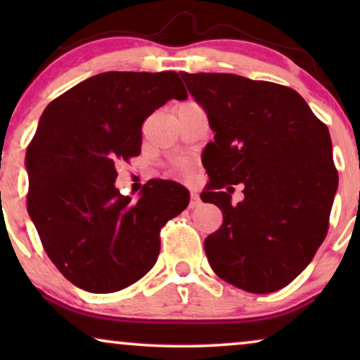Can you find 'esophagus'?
<instances>
[{
	"label": "esophagus",
	"mask_w": 360,
	"mask_h": 360,
	"mask_svg": "<svg viewBox=\"0 0 360 360\" xmlns=\"http://www.w3.org/2000/svg\"><path fill=\"white\" fill-rule=\"evenodd\" d=\"M201 205V200H200V195L196 190H191V201H190V208H196V206Z\"/></svg>",
	"instance_id": "1"
}]
</instances>
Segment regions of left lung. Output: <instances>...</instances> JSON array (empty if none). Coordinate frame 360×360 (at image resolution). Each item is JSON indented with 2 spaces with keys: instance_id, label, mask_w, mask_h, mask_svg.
Instances as JSON below:
<instances>
[{
  "instance_id": "1",
  "label": "left lung",
  "mask_w": 360,
  "mask_h": 360,
  "mask_svg": "<svg viewBox=\"0 0 360 360\" xmlns=\"http://www.w3.org/2000/svg\"><path fill=\"white\" fill-rule=\"evenodd\" d=\"M208 112L214 141L201 200L223 211L205 239L219 278L250 293L287 287L311 262L329 228L338 170L328 126L292 88L233 73H180ZM245 200L230 203L233 184Z\"/></svg>"
}]
</instances>
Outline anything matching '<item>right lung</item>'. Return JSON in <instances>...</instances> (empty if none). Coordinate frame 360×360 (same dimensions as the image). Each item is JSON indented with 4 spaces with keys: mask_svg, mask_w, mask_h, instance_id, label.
<instances>
[{
    "mask_svg": "<svg viewBox=\"0 0 360 360\" xmlns=\"http://www.w3.org/2000/svg\"><path fill=\"white\" fill-rule=\"evenodd\" d=\"M186 100L176 72H105L44 110L26 152L27 213L49 259L75 287L112 293L144 277L160 229L190 201L175 181H149L139 200L115 186L116 165L141 154L142 124Z\"/></svg>",
    "mask_w": 360,
    "mask_h": 360,
    "instance_id": "obj_1",
    "label": "right lung"
}]
</instances>
